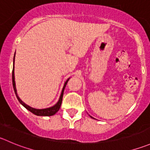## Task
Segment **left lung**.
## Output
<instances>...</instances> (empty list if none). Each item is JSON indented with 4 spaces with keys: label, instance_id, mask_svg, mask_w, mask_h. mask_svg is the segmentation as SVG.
Returning a JSON list of instances; mask_svg holds the SVG:
<instances>
[{
    "label": "left lung",
    "instance_id": "left-lung-1",
    "mask_svg": "<svg viewBox=\"0 0 150 150\" xmlns=\"http://www.w3.org/2000/svg\"><path fill=\"white\" fill-rule=\"evenodd\" d=\"M89 117H91V118H92V119H94V118H93V117H91V116H90V115H89Z\"/></svg>",
    "mask_w": 150,
    "mask_h": 150
}]
</instances>
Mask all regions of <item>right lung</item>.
<instances>
[{
  "label": "right lung",
  "mask_w": 150,
  "mask_h": 150,
  "mask_svg": "<svg viewBox=\"0 0 150 150\" xmlns=\"http://www.w3.org/2000/svg\"><path fill=\"white\" fill-rule=\"evenodd\" d=\"M14 58H15V54H14V59H13V70H12V84H13V88H14V93L16 94V97H17V100L18 101L20 102V104L24 106L27 110H28L29 111H30L32 114H35L36 116H42V117H50V116H53L55 114H56L58 111H59V108L61 107V105H62V99H63V94H64V88L66 87L67 83L68 81L69 80V78L66 81H65L64 84L63 88H62V93H61L60 97H59V100L54 105L51 106V107L47 108H42V109H37V108H32L30 106L28 105L27 104L24 103V102L20 100V98L19 97L18 94H17V89H16V84H15V81H14Z\"/></svg>",
  "instance_id": "right-lung-1"
}]
</instances>
